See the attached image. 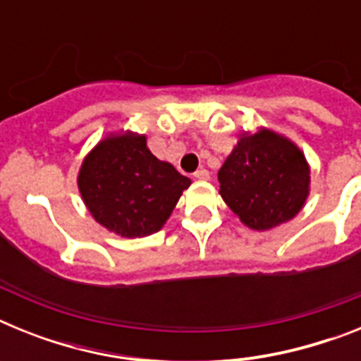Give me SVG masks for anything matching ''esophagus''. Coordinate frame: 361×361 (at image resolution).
<instances>
[{"instance_id": "1", "label": "esophagus", "mask_w": 361, "mask_h": 361, "mask_svg": "<svg viewBox=\"0 0 361 361\" xmlns=\"http://www.w3.org/2000/svg\"><path fill=\"white\" fill-rule=\"evenodd\" d=\"M193 177L199 178V180H208V178H209V171L206 170V168H200V170H197L195 173H193Z\"/></svg>"}]
</instances>
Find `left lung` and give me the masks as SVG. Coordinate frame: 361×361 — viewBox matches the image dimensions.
I'll return each instance as SVG.
<instances>
[{
  "label": "left lung",
  "instance_id": "left-lung-1",
  "mask_svg": "<svg viewBox=\"0 0 361 361\" xmlns=\"http://www.w3.org/2000/svg\"><path fill=\"white\" fill-rule=\"evenodd\" d=\"M309 173L295 142L269 130L245 133L219 170L220 195L247 228L264 231L304 208Z\"/></svg>",
  "mask_w": 361,
  "mask_h": 361
}]
</instances>
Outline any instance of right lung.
I'll use <instances>...</instances> for the list:
<instances>
[{"instance_id": "obj_1", "label": "right lung", "mask_w": 361, "mask_h": 361, "mask_svg": "<svg viewBox=\"0 0 361 361\" xmlns=\"http://www.w3.org/2000/svg\"><path fill=\"white\" fill-rule=\"evenodd\" d=\"M191 180L159 161L146 135H108L82 161L78 186L99 224L121 237L157 233Z\"/></svg>"}]
</instances>
